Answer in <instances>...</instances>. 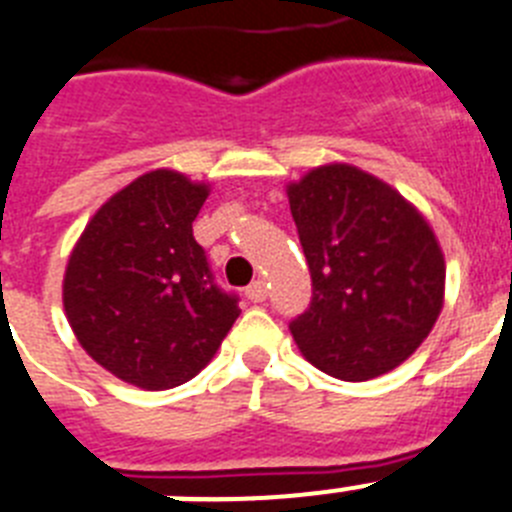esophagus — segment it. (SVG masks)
Instances as JSON below:
<instances>
[{
  "instance_id": "esophagus-1",
  "label": "esophagus",
  "mask_w": 512,
  "mask_h": 512,
  "mask_svg": "<svg viewBox=\"0 0 512 512\" xmlns=\"http://www.w3.org/2000/svg\"><path fill=\"white\" fill-rule=\"evenodd\" d=\"M265 296H268V288H265V281H252L250 286H247V299L255 301V304L265 301Z\"/></svg>"
}]
</instances>
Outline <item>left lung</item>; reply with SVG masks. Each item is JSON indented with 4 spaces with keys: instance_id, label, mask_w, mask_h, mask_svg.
I'll return each mask as SVG.
<instances>
[{
    "instance_id": "obj_1",
    "label": "left lung",
    "mask_w": 512,
    "mask_h": 512,
    "mask_svg": "<svg viewBox=\"0 0 512 512\" xmlns=\"http://www.w3.org/2000/svg\"><path fill=\"white\" fill-rule=\"evenodd\" d=\"M311 273V301L291 335L306 361L366 381L407 361L443 306L441 247L420 213L350 164L317 167L288 188Z\"/></svg>"
}]
</instances>
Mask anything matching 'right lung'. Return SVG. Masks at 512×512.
Instances as JSON below:
<instances>
[{"mask_svg": "<svg viewBox=\"0 0 512 512\" xmlns=\"http://www.w3.org/2000/svg\"><path fill=\"white\" fill-rule=\"evenodd\" d=\"M206 198V185L177 172H146L92 216L66 265L79 345L141 389L193 379L239 317V296L216 283L193 237Z\"/></svg>", "mask_w": 512, "mask_h": 512, "instance_id": "add662e5", "label": "right lung"}]
</instances>
